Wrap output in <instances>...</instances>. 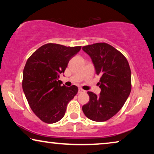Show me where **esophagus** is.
Returning a JSON list of instances; mask_svg holds the SVG:
<instances>
[{
	"mask_svg": "<svg viewBox=\"0 0 154 154\" xmlns=\"http://www.w3.org/2000/svg\"><path fill=\"white\" fill-rule=\"evenodd\" d=\"M83 92H85V91L84 90L82 89V88H80L79 89V93H83Z\"/></svg>",
	"mask_w": 154,
	"mask_h": 154,
	"instance_id": "obj_1",
	"label": "esophagus"
}]
</instances>
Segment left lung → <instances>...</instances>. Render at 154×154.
<instances>
[{
    "mask_svg": "<svg viewBox=\"0 0 154 154\" xmlns=\"http://www.w3.org/2000/svg\"><path fill=\"white\" fill-rule=\"evenodd\" d=\"M83 50L92 59L101 92L97 95L88 92L90 100L82 107L88 119L106 121L119 112L131 92V71L127 59L113 46L97 43L83 46Z\"/></svg>",
    "mask_w": 154,
    "mask_h": 154,
    "instance_id": "obj_1",
    "label": "left lung"
}]
</instances>
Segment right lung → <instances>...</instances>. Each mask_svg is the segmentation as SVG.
<instances>
[{
  "mask_svg": "<svg viewBox=\"0 0 154 154\" xmlns=\"http://www.w3.org/2000/svg\"><path fill=\"white\" fill-rule=\"evenodd\" d=\"M81 48L48 43L26 61L23 71V91L33 112L46 123L60 121L68 103L77 94V86L62 85L59 78Z\"/></svg>",
  "mask_w": 154,
  "mask_h": 154,
  "instance_id": "add662e5",
  "label": "right lung"
}]
</instances>
